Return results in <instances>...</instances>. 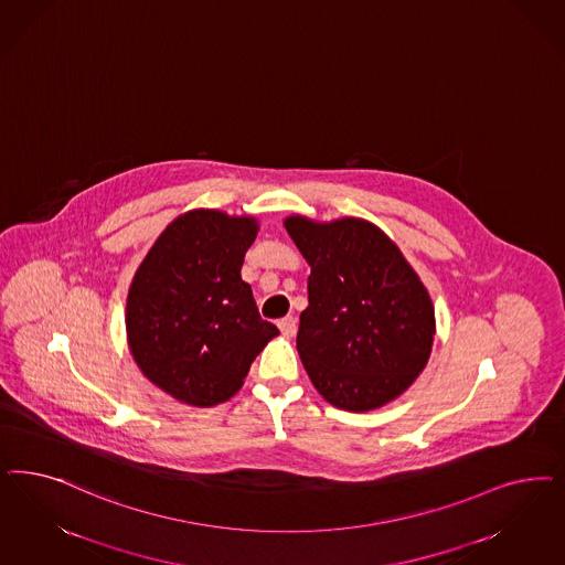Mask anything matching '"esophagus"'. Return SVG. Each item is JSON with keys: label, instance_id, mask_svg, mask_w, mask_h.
<instances>
[{"label": "esophagus", "instance_id": "1", "mask_svg": "<svg viewBox=\"0 0 565 565\" xmlns=\"http://www.w3.org/2000/svg\"><path fill=\"white\" fill-rule=\"evenodd\" d=\"M278 328H280V332H282L285 337H292V334L297 332V320H295L292 316H287V318L278 320Z\"/></svg>", "mask_w": 565, "mask_h": 565}]
</instances>
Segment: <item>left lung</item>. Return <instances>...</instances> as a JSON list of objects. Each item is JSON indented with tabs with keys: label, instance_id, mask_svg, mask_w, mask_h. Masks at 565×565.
<instances>
[{
	"label": "left lung",
	"instance_id": "obj_1",
	"mask_svg": "<svg viewBox=\"0 0 565 565\" xmlns=\"http://www.w3.org/2000/svg\"><path fill=\"white\" fill-rule=\"evenodd\" d=\"M311 266L297 349L318 393L347 412L399 397L430 358L435 310L418 274L360 218L285 220Z\"/></svg>",
	"mask_w": 565,
	"mask_h": 565
}]
</instances>
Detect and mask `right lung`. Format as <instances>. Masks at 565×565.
Masks as SVG:
<instances>
[{
  "instance_id": "add662e5",
  "label": "right lung",
  "mask_w": 565,
  "mask_h": 565,
  "mask_svg": "<svg viewBox=\"0 0 565 565\" xmlns=\"http://www.w3.org/2000/svg\"><path fill=\"white\" fill-rule=\"evenodd\" d=\"M257 222L195 210L166 226L132 278L128 345L141 372L174 399H231L278 334L241 278Z\"/></svg>"
}]
</instances>
